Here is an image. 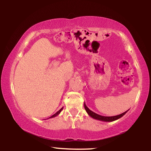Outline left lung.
Instances as JSON below:
<instances>
[{"instance_id":"left-lung-1","label":"left lung","mask_w":151,"mask_h":151,"mask_svg":"<svg viewBox=\"0 0 151 151\" xmlns=\"http://www.w3.org/2000/svg\"><path fill=\"white\" fill-rule=\"evenodd\" d=\"M84 106H85V109L86 110V112H87L88 115L91 117L93 118L94 119H96V120H99V121H104V122H112V121H116V120L121 118L122 116H123L124 114L127 113V111H129V110H128V111L123 112V113L120 114H119V115H116V116H101V115H100V114H96V113H95V112H94L93 111H91V110L89 109L87 106H86L85 103H84Z\"/></svg>"}]
</instances>
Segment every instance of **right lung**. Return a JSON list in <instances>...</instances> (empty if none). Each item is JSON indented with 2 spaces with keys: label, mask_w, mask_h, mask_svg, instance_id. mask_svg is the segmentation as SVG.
Wrapping results in <instances>:
<instances>
[{
  "label": "right lung",
  "mask_w": 151,
  "mask_h": 151,
  "mask_svg": "<svg viewBox=\"0 0 151 151\" xmlns=\"http://www.w3.org/2000/svg\"><path fill=\"white\" fill-rule=\"evenodd\" d=\"M63 108H61V109L59 110V111H57V112H56V113H55V114H53L52 116H51L50 117H49V118H48V119H50V118H53V117H55V116H58V114H59L60 113V112H61V111H62V110H63Z\"/></svg>",
  "instance_id": "right-lung-1"
}]
</instances>
